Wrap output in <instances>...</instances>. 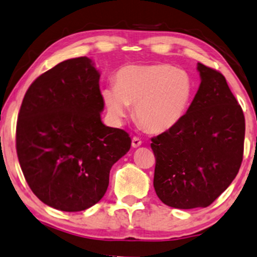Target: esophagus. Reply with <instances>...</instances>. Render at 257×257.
I'll list each match as a JSON object with an SVG mask.
<instances>
[{"label": "esophagus", "mask_w": 257, "mask_h": 257, "mask_svg": "<svg viewBox=\"0 0 257 257\" xmlns=\"http://www.w3.org/2000/svg\"><path fill=\"white\" fill-rule=\"evenodd\" d=\"M141 144H142V141H141L139 137H133V140H132L133 148H139Z\"/></svg>", "instance_id": "obj_1"}]
</instances>
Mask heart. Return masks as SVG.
Masks as SVG:
<instances>
[{
	"mask_svg": "<svg viewBox=\"0 0 257 257\" xmlns=\"http://www.w3.org/2000/svg\"><path fill=\"white\" fill-rule=\"evenodd\" d=\"M193 85L185 71L172 65L127 66L115 77V86L102 91L110 118L121 122L129 106H135V118L150 133L175 127L185 114L192 99Z\"/></svg>",
	"mask_w": 257,
	"mask_h": 257,
	"instance_id": "heart-1",
	"label": "heart"
}]
</instances>
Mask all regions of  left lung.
<instances>
[{
  "label": "left lung",
  "instance_id": "left-lung-1",
  "mask_svg": "<svg viewBox=\"0 0 257 257\" xmlns=\"http://www.w3.org/2000/svg\"><path fill=\"white\" fill-rule=\"evenodd\" d=\"M199 89L175 127L151 139L154 187L165 205L207 207L230 185L243 158L244 115L219 71L198 63Z\"/></svg>",
  "mask_w": 257,
  "mask_h": 257
}]
</instances>
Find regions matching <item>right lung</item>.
I'll use <instances>...</instances> for the list:
<instances>
[{
    "label": "right lung",
    "instance_id": "right-lung-1",
    "mask_svg": "<svg viewBox=\"0 0 257 257\" xmlns=\"http://www.w3.org/2000/svg\"><path fill=\"white\" fill-rule=\"evenodd\" d=\"M100 73L87 57L65 60L25 93L16 125L28 185L50 207L79 212L100 201L111 166L132 146L127 132L101 121Z\"/></svg>",
    "mask_w": 257,
    "mask_h": 257
}]
</instances>
